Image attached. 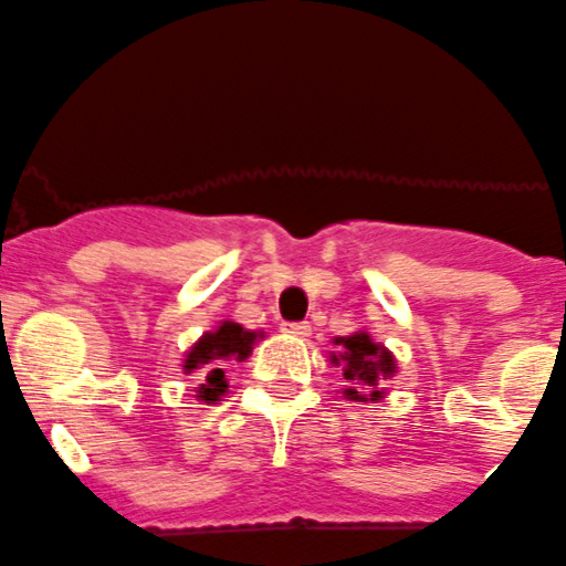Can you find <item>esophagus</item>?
I'll return each instance as SVG.
<instances>
[{"label":"esophagus","instance_id":"obj_1","mask_svg":"<svg viewBox=\"0 0 566 566\" xmlns=\"http://www.w3.org/2000/svg\"><path fill=\"white\" fill-rule=\"evenodd\" d=\"M282 332H284V335H293V337H307L310 335V324H307V321H298V324L287 321V324H282Z\"/></svg>","mask_w":566,"mask_h":566}]
</instances>
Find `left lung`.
Instances as JSON below:
<instances>
[{"label": "left lung", "instance_id": "1", "mask_svg": "<svg viewBox=\"0 0 566 566\" xmlns=\"http://www.w3.org/2000/svg\"><path fill=\"white\" fill-rule=\"evenodd\" d=\"M337 352H332L329 363L343 371L348 388L343 390L352 402H377L382 399V385L396 374V360L382 343L374 340L368 332H355L348 337H337Z\"/></svg>", "mask_w": 566, "mask_h": 566}]
</instances>
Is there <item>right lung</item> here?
<instances>
[{"label": "right lung", "mask_w": 566, "mask_h": 566, "mask_svg": "<svg viewBox=\"0 0 566 566\" xmlns=\"http://www.w3.org/2000/svg\"><path fill=\"white\" fill-rule=\"evenodd\" d=\"M256 337H265L262 332L242 329L234 321H223L214 332H206L198 343L184 357V374H195L200 377L198 399L206 405L220 402V396L226 394L229 382H226L223 363L226 360H245L251 355Z\"/></svg>", "instance_id": "obj_1"}]
</instances>
